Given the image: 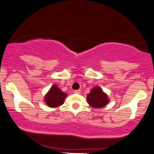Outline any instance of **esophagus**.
Instances as JSON below:
<instances>
[{
  "instance_id": "esophagus-1",
  "label": "esophagus",
  "mask_w": 154,
  "mask_h": 154,
  "mask_svg": "<svg viewBox=\"0 0 154 154\" xmlns=\"http://www.w3.org/2000/svg\"><path fill=\"white\" fill-rule=\"evenodd\" d=\"M74 94H81V91H80V90H75V91H74Z\"/></svg>"
}]
</instances>
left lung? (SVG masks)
I'll return each mask as SVG.
<instances>
[{"label":"left lung","mask_w":154,"mask_h":154,"mask_svg":"<svg viewBox=\"0 0 154 154\" xmlns=\"http://www.w3.org/2000/svg\"><path fill=\"white\" fill-rule=\"evenodd\" d=\"M86 100L88 105L96 109L105 107L109 102L107 94L99 86H95L91 90L89 94L86 96Z\"/></svg>","instance_id":"1"}]
</instances>
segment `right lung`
<instances>
[{
  "instance_id": "add662e5",
  "label": "right lung",
  "mask_w": 154,
  "mask_h": 154,
  "mask_svg": "<svg viewBox=\"0 0 154 154\" xmlns=\"http://www.w3.org/2000/svg\"><path fill=\"white\" fill-rule=\"evenodd\" d=\"M67 96L68 94L63 92L56 84H54L45 96L44 102L48 107L56 108L64 103Z\"/></svg>"
}]
</instances>
